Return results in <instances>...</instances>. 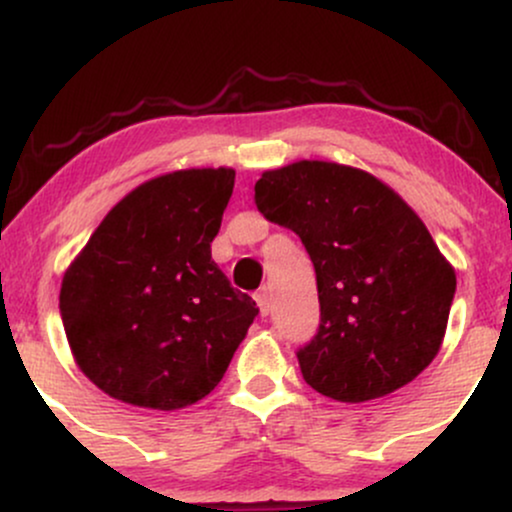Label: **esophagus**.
<instances>
[{
    "label": "esophagus",
    "instance_id": "obj_1",
    "mask_svg": "<svg viewBox=\"0 0 512 512\" xmlns=\"http://www.w3.org/2000/svg\"><path fill=\"white\" fill-rule=\"evenodd\" d=\"M255 303H257V308H260L262 315H269V310H272V298H269L267 289L255 293Z\"/></svg>",
    "mask_w": 512,
    "mask_h": 512
}]
</instances>
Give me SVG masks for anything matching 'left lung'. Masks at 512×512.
Wrapping results in <instances>:
<instances>
[{"mask_svg": "<svg viewBox=\"0 0 512 512\" xmlns=\"http://www.w3.org/2000/svg\"><path fill=\"white\" fill-rule=\"evenodd\" d=\"M264 219L303 240L317 276L320 327L298 349L313 390L368 402L399 390L443 344L455 269L416 211L375 175L296 161L255 182Z\"/></svg>", "mask_w": 512, "mask_h": 512, "instance_id": "8db88e82", "label": "left lung"}]
</instances>
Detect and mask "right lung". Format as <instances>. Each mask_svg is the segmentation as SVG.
I'll return each mask as SVG.
<instances>
[{
	"label": "right lung",
	"instance_id": "add662e5",
	"mask_svg": "<svg viewBox=\"0 0 512 512\" xmlns=\"http://www.w3.org/2000/svg\"><path fill=\"white\" fill-rule=\"evenodd\" d=\"M233 168L158 175L122 197L64 272L76 366L134 407H190L221 383L260 313L211 260Z\"/></svg>",
	"mask_w": 512,
	"mask_h": 512
}]
</instances>
